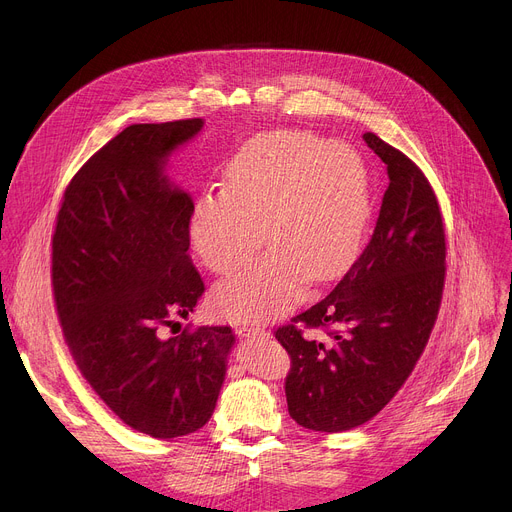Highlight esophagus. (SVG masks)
Masks as SVG:
<instances>
[{
	"instance_id": "1",
	"label": "esophagus",
	"mask_w": 512,
	"mask_h": 512,
	"mask_svg": "<svg viewBox=\"0 0 512 512\" xmlns=\"http://www.w3.org/2000/svg\"><path fill=\"white\" fill-rule=\"evenodd\" d=\"M235 332L241 334V336H247V338H255V336H263L265 328L249 326V324H239V326H235Z\"/></svg>"
}]
</instances>
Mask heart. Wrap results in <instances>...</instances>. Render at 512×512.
<instances>
[{
  "instance_id": "obj_1",
  "label": "heart",
  "mask_w": 512,
  "mask_h": 512,
  "mask_svg": "<svg viewBox=\"0 0 512 512\" xmlns=\"http://www.w3.org/2000/svg\"><path fill=\"white\" fill-rule=\"evenodd\" d=\"M369 214L367 168L352 148L310 131H275L237 154L227 188L196 202L190 239L210 271L227 275L267 231L273 245L214 291L223 316L261 324L294 306L308 277L324 283L352 263Z\"/></svg>"
}]
</instances>
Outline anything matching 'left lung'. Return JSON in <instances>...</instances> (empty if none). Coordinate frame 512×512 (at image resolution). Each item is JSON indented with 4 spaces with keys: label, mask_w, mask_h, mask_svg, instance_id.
Returning a JSON list of instances; mask_svg holds the SVG:
<instances>
[{
    "label": "left lung",
    "mask_w": 512,
    "mask_h": 512,
    "mask_svg": "<svg viewBox=\"0 0 512 512\" xmlns=\"http://www.w3.org/2000/svg\"><path fill=\"white\" fill-rule=\"evenodd\" d=\"M362 139L389 176L371 241L324 300L275 330L291 360L287 411L326 433L367 423L397 395L425 350L446 283V229L429 180L375 133Z\"/></svg>",
    "instance_id": "8db88e82"
}]
</instances>
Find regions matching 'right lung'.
Returning a JSON list of instances; mask_svg holds the SVG:
<instances>
[{
    "label": "right lung",
    "instance_id": "add662e5",
    "mask_svg": "<svg viewBox=\"0 0 512 512\" xmlns=\"http://www.w3.org/2000/svg\"><path fill=\"white\" fill-rule=\"evenodd\" d=\"M202 119L137 123L93 154L64 190L52 235V294L81 375L131 429L158 440L212 415L229 326H178L204 294L188 257L190 196L164 176Z\"/></svg>",
    "mask_w": 512,
    "mask_h": 512
}]
</instances>
